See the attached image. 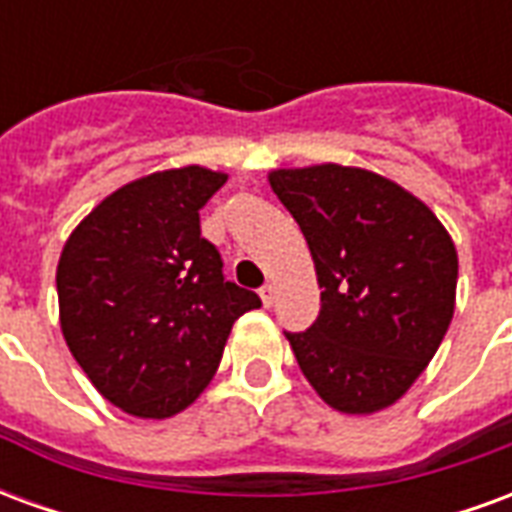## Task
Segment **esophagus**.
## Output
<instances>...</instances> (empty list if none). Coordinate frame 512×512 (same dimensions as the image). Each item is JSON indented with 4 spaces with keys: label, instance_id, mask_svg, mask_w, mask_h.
I'll list each match as a JSON object with an SVG mask.
<instances>
[{
    "label": "esophagus",
    "instance_id": "1",
    "mask_svg": "<svg viewBox=\"0 0 512 512\" xmlns=\"http://www.w3.org/2000/svg\"><path fill=\"white\" fill-rule=\"evenodd\" d=\"M274 299H277V290H274V285H263V288H260V301H263V307H271Z\"/></svg>",
    "mask_w": 512,
    "mask_h": 512
}]
</instances>
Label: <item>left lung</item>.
I'll return each instance as SVG.
<instances>
[{
    "label": "left lung",
    "instance_id": "1",
    "mask_svg": "<svg viewBox=\"0 0 512 512\" xmlns=\"http://www.w3.org/2000/svg\"><path fill=\"white\" fill-rule=\"evenodd\" d=\"M268 183L310 246L321 315L290 334L301 373L343 414L406 395L455 312L458 252L428 205L370 169H274Z\"/></svg>",
    "mask_w": 512,
    "mask_h": 512
}]
</instances>
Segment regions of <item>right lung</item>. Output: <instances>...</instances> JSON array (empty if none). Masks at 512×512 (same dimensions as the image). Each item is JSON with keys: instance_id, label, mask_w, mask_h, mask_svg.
I'll list each match as a JSON object with an SVG mask.
<instances>
[{"instance_id": "add662e5", "label": "right lung", "mask_w": 512, "mask_h": 512, "mask_svg": "<svg viewBox=\"0 0 512 512\" xmlns=\"http://www.w3.org/2000/svg\"><path fill=\"white\" fill-rule=\"evenodd\" d=\"M227 175L180 167L112 191L65 241L62 337L87 378L131 417L167 419L211 384L233 323L260 307L222 274L200 208Z\"/></svg>"}]
</instances>
